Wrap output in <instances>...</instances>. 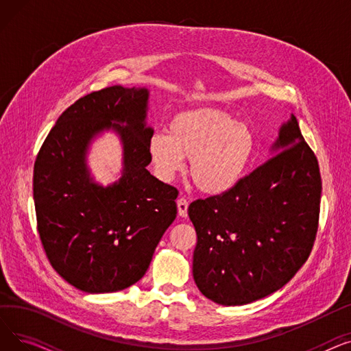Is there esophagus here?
Instances as JSON below:
<instances>
[{"mask_svg":"<svg viewBox=\"0 0 351 351\" xmlns=\"http://www.w3.org/2000/svg\"><path fill=\"white\" fill-rule=\"evenodd\" d=\"M176 205H178V213H179V216L186 217V216H188V206H189L188 200H186L185 197H180V199H178Z\"/></svg>","mask_w":351,"mask_h":351,"instance_id":"esophagus-1","label":"esophagus"}]
</instances>
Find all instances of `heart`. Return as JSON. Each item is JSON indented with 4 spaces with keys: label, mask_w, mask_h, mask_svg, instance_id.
Here are the masks:
<instances>
[{
    "label": "heart",
    "mask_w": 351,
    "mask_h": 351,
    "mask_svg": "<svg viewBox=\"0 0 351 351\" xmlns=\"http://www.w3.org/2000/svg\"><path fill=\"white\" fill-rule=\"evenodd\" d=\"M254 152L252 129L219 109H191L172 118L168 134L147 142L154 171L169 182L191 159L189 175L196 188L210 196L233 189L245 176Z\"/></svg>",
    "instance_id": "1"
}]
</instances>
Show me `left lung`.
Listing matches in <instances>:
<instances>
[{
	"label": "left lung",
	"instance_id": "8db88e82",
	"mask_svg": "<svg viewBox=\"0 0 351 351\" xmlns=\"http://www.w3.org/2000/svg\"><path fill=\"white\" fill-rule=\"evenodd\" d=\"M271 152L229 192L189 205L197 234L193 279L217 304L242 306L278 291L315 243L322 178L294 115Z\"/></svg>",
	"mask_w": 351,
	"mask_h": 351
}]
</instances>
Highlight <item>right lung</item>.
Returning <instances> with one entry per match:
<instances>
[{"instance_id":"obj_1","label":"right lung","mask_w":351,"mask_h":351,"mask_svg":"<svg viewBox=\"0 0 351 351\" xmlns=\"http://www.w3.org/2000/svg\"><path fill=\"white\" fill-rule=\"evenodd\" d=\"M149 90L109 86L80 98L53 125L34 165L36 225L52 267L86 293H112L143 278L176 217V188L149 173ZM112 128L123 176L102 187L90 178L87 147Z\"/></svg>"}]
</instances>
